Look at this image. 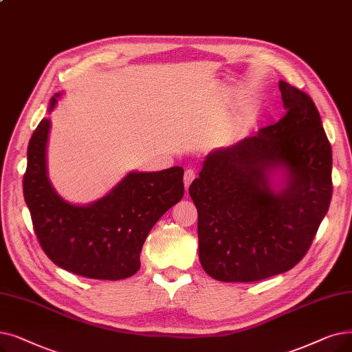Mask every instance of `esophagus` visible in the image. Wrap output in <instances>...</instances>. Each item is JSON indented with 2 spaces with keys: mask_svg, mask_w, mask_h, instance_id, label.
<instances>
[{
  "mask_svg": "<svg viewBox=\"0 0 352 352\" xmlns=\"http://www.w3.org/2000/svg\"><path fill=\"white\" fill-rule=\"evenodd\" d=\"M194 178H195V173H194L192 170H187L186 174H184V186H186V190L190 187V184H191Z\"/></svg>",
  "mask_w": 352,
  "mask_h": 352,
  "instance_id": "esophagus-1",
  "label": "esophagus"
}]
</instances>
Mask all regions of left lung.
<instances>
[{
  "mask_svg": "<svg viewBox=\"0 0 352 352\" xmlns=\"http://www.w3.org/2000/svg\"><path fill=\"white\" fill-rule=\"evenodd\" d=\"M286 113L237 145L208 155L188 192L198 211V254L220 282L287 272L308 253L332 197V151L314 100L280 80ZM285 164L274 195L269 167Z\"/></svg>",
  "mask_w": 352,
  "mask_h": 352,
  "instance_id": "8db88e82",
  "label": "left lung"
}]
</instances>
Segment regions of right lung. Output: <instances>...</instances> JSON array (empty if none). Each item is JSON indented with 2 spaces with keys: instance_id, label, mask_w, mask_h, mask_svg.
Returning <instances> with one entry per match:
<instances>
[{
  "instance_id": "right-lung-1",
  "label": "right lung",
  "mask_w": 352,
  "mask_h": 352,
  "mask_svg": "<svg viewBox=\"0 0 352 352\" xmlns=\"http://www.w3.org/2000/svg\"><path fill=\"white\" fill-rule=\"evenodd\" d=\"M56 102L53 98L50 111ZM49 129L50 120L43 119L33 132L23 178L24 200L43 252L79 276L103 280L132 276L141 267L140 254L151 228L184 194V170L132 173L95 204L73 206L56 194L47 178Z\"/></svg>"
}]
</instances>
